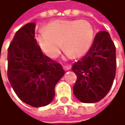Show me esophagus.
<instances>
[{"label":"esophagus","mask_w":125,"mask_h":125,"mask_svg":"<svg viewBox=\"0 0 125 125\" xmlns=\"http://www.w3.org/2000/svg\"><path fill=\"white\" fill-rule=\"evenodd\" d=\"M63 69L65 71H69L71 69V65H68V66H63Z\"/></svg>","instance_id":"esophagus-1"}]
</instances>
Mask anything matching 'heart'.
Returning a JSON list of instances; mask_svg holds the SVG:
<instances>
[{
  "label": "heart",
  "instance_id": "b5f03b06",
  "mask_svg": "<svg viewBox=\"0 0 125 125\" xmlns=\"http://www.w3.org/2000/svg\"><path fill=\"white\" fill-rule=\"evenodd\" d=\"M92 25L85 20H57L41 29L37 36L41 49L51 58H55L62 48L68 57H80L90 49L94 39Z\"/></svg>",
  "mask_w": 125,
  "mask_h": 125
}]
</instances>
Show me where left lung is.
<instances>
[{"instance_id": "obj_1", "label": "left lung", "mask_w": 125, "mask_h": 125, "mask_svg": "<svg viewBox=\"0 0 125 125\" xmlns=\"http://www.w3.org/2000/svg\"><path fill=\"white\" fill-rule=\"evenodd\" d=\"M72 71L77 75L73 93L81 102H97L105 97L116 71L115 47L109 33H97L88 52L73 65Z\"/></svg>"}]
</instances>
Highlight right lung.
Returning a JSON list of instances; mask_svg holds the SVG:
<instances>
[{
    "instance_id": "1",
    "label": "right lung",
    "mask_w": 125,
    "mask_h": 125,
    "mask_svg": "<svg viewBox=\"0 0 125 125\" xmlns=\"http://www.w3.org/2000/svg\"><path fill=\"white\" fill-rule=\"evenodd\" d=\"M34 23L19 29L8 48V80L21 100L34 107L49 104L64 75L62 66L44 55L34 39Z\"/></svg>"
}]
</instances>
